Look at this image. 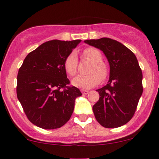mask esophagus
<instances>
[{"label":"esophagus","mask_w":159,"mask_h":159,"mask_svg":"<svg viewBox=\"0 0 159 159\" xmlns=\"http://www.w3.org/2000/svg\"><path fill=\"white\" fill-rule=\"evenodd\" d=\"M81 93H82V94L87 95L89 93V91L88 90H81Z\"/></svg>","instance_id":"34e87169"}]
</instances>
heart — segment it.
I'll use <instances>...</instances> for the list:
<instances>
[{"instance_id":"1","label":"heart","mask_w":159,"mask_h":159,"mask_svg":"<svg viewBox=\"0 0 159 159\" xmlns=\"http://www.w3.org/2000/svg\"><path fill=\"white\" fill-rule=\"evenodd\" d=\"M83 55L93 62L89 72L85 75H78L72 80V84L75 87L81 89H88L98 84L102 79H105L108 75V68L102 62V54L98 48L89 47L83 51ZM78 59L76 54L72 52L65 58L63 67L69 77H73L77 73Z\"/></svg>"}]
</instances>
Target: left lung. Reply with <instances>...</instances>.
Listing matches in <instances>:
<instances>
[{
  "instance_id": "1",
  "label": "left lung",
  "mask_w": 159,
  "mask_h": 159,
  "mask_svg": "<svg viewBox=\"0 0 159 159\" xmlns=\"http://www.w3.org/2000/svg\"><path fill=\"white\" fill-rule=\"evenodd\" d=\"M102 50L110 64L107 85L97 90L99 99L93 106L95 117L105 128H117L134 116L143 93V75L132 51L109 38L85 40Z\"/></svg>"
}]
</instances>
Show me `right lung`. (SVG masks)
Masks as SVG:
<instances>
[{
  "label": "right lung",
  "mask_w": 159,
  "mask_h": 159,
  "mask_svg": "<svg viewBox=\"0 0 159 159\" xmlns=\"http://www.w3.org/2000/svg\"><path fill=\"white\" fill-rule=\"evenodd\" d=\"M81 41L51 40L24 60L18 72L16 93L27 119L36 126L58 129L70 119L75 100L82 94L77 87L69 86L63 63Z\"/></svg>",
  "instance_id": "right-lung-1"
}]
</instances>
